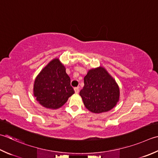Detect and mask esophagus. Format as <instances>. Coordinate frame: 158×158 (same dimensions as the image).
Listing matches in <instances>:
<instances>
[{
  "mask_svg": "<svg viewBox=\"0 0 158 158\" xmlns=\"http://www.w3.org/2000/svg\"><path fill=\"white\" fill-rule=\"evenodd\" d=\"M74 89H75V92L76 94H78L79 93V88H74Z\"/></svg>",
  "mask_w": 158,
  "mask_h": 158,
  "instance_id": "1",
  "label": "esophagus"
}]
</instances>
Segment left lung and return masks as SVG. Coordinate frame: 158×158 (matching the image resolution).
<instances>
[{
	"instance_id": "obj_1",
	"label": "left lung",
	"mask_w": 158,
	"mask_h": 158,
	"mask_svg": "<svg viewBox=\"0 0 158 158\" xmlns=\"http://www.w3.org/2000/svg\"><path fill=\"white\" fill-rule=\"evenodd\" d=\"M85 107L92 113L111 110L120 98V88L113 77L103 66L88 71L84 87L79 92Z\"/></svg>"
}]
</instances>
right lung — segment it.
Wrapping results in <instances>:
<instances>
[{"label":"right lung","instance_id":"add662e5","mask_svg":"<svg viewBox=\"0 0 158 158\" xmlns=\"http://www.w3.org/2000/svg\"><path fill=\"white\" fill-rule=\"evenodd\" d=\"M74 93L66 68L59 58H54L48 62L34 81V97L42 106L47 109H59Z\"/></svg>","mask_w":158,"mask_h":158}]
</instances>
